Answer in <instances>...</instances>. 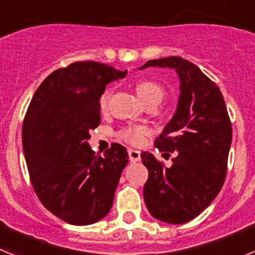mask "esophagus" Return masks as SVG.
Wrapping results in <instances>:
<instances>
[{
	"mask_svg": "<svg viewBox=\"0 0 255 255\" xmlns=\"http://www.w3.org/2000/svg\"><path fill=\"white\" fill-rule=\"evenodd\" d=\"M129 153V159L130 162H138L140 161V152L136 149H129L128 150Z\"/></svg>",
	"mask_w": 255,
	"mask_h": 255,
	"instance_id": "obj_1",
	"label": "esophagus"
}]
</instances>
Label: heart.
I'll return each mask as SVG.
<instances>
[{"label": "heart", "instance_id": "heart-1", "mask_svg": "<svg viewBox=\"0 0 255 255\" xmlns=\"http://www.w3.org/2000/svg\"><path fill=\"white\" fill-rule=\"evenodd\" d=\"M136 93L141 102L147 106L149 103H155L158 105L164 97V89L162 85L158 83L153 82V80H141L136 84ZM108 100H110V92H103L100 98V108L105 110L107 107ZM144 135H145V129L144 128H124L119 131V136L123 140L128 141L130 144H140L144 140Z\"/></svg>", "mask_w": 255, "mask_h": 255}]
</instances>
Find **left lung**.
<instances>
[{
  "mask_svg": "<svg viewBox=\"0 0 255 255\" xmlns=\"http://www.w3.org/2000/svg\"><path fill=\"white\" fill-rule=\"evenodd\" d=\"M149 66L175 70L180 96L176 112L154 141L166 155L175 153L171 167H164L152 153H141L149 173L144 202L157 220L185 224L199 216L224 185L233 128L220 88L197 65L171 56L149 60L139 69Z\"/></svg>",
  "mask_w": 255,
  "mask_h": 255,
  "instance_id": "left-lung-1",
  "label": "left lung"
}]
</instances>
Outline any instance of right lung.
<instances>
[{
	"mask_svg": "<svg viewBox=\"0 0 255 255\" xmlns=\"http://www.w3.org/2000/svg\"><path fill=\"white\" fill-rule=\"evenodd\" d=\"M96 61L74 62L47 76L38 87L22 124V149L31 185L51 213L85 226L108 215L126 148L111 144L105 157L88 144L101 124L100 98L108 83L125 78Z\"/></svg>",
	"mask_w": 255,
	"mask_h": 255,
	"instance_id": "1",
	"label": "right lung"
}]
</instances>
